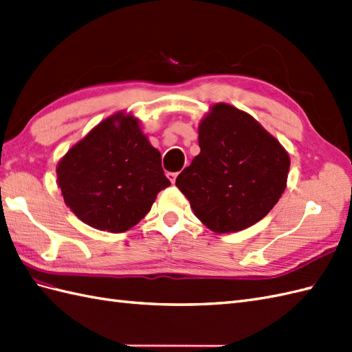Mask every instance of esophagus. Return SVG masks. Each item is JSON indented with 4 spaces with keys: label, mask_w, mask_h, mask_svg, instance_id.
<instances>
[{
    "label": "esophagus",
    "mask_w": 352,
    "mask_h": 352,
    "mask_svg": "<svg viewBox=\"0 0 352 352\" xmlns=\"http://www.w3.org/2000/svg\"><path fill=\"white\" fill-rule=\"evenodd\" d=\"M167 177L170 179V182H171V184H175V182H176V177H177V173H175V171H168V173H167Z\"/></svg>",
    "instance_id": "34e87169"
}]
</instances>
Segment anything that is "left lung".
Returning a JSON list of instances; mask_svg holds the SVG:
<instances>
[{"label":"left lung","mask_w":352,"mask_h":352,"mask_svg":"<svg viewBox=\"0 0 352 352\" xmlns=\"http://www.w3.org/2000/svg\"><path fill=\"white\" fill-rule=\"evenodd\" d=\"M200 153L176 186L206 227L231 233L263 219L285 191L289 157L245 111L215 104L199 126Z\"/></svg>","instance_id":"obj_1"}]
</instances>
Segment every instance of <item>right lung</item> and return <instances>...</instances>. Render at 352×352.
I'll return each mask as SVG.
<instances>
[{"label":"right lung","mask_w":352,"mask_h":352,"mask_svg":"<svg viewBox=\"0 0 352 352\" xmlns=\"http://www.w3.org/2000/svg\"><path fill=\"white\" fill-rule=\"evenodd\" d=\"M65 204L88 226L122 233L151 210L170 185L161 153L133 116L119 113L98 124L67 152L56 168Z\"/></svg>","instance_id":"1"}]
</instances>
